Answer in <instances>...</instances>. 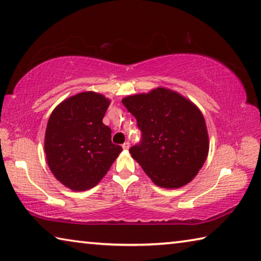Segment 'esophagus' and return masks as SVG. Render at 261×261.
<instances>
[{
	"label": "esophagus",
	"mask_w": 261,
	"mask_h": 261,
	"mask_svg": "<svg viewBox=\"0 0 261 261\" xmlns=\"http://www.w3.org/2000/svg\"><path fill=\"white\" fill-rule=\"evenodd\" d=\"M122 147H123V149H129V147H130L129 141H125V143L122 145Z\"/></svg>",
	"instance_id": "1"
}]
</instances>
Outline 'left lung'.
I'll list each match as a JSON object with an SVG mask.
<instances>
[{
	"mask_svg": "<svg viewBox=\"0 0 261 261\" xmlns=\"http://www.w3.org/2000/svg\"><path fill=\"white\" fill-rule=\"evenodd\" d=\"M141 140L129 151L158 187L177 189L194 178L208 154V134L199 108L175 91L158 87L122 100Z\"/></svg>",
	"mask_w": 261,
	"mask_h": 261,
	"instance_id": "8db88e82",
	"label": "left lung"
}]
</instances>
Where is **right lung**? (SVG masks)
<instances>
[{
    "label": "right lung",
    "mask_w": 261,
    "mask_h": 261,
    "mask_svg": "<svg viewBox=\"0 0 261 261\" xmlns=\"http://www.w3.org/2000/svg\"><path fill=\"white\" fill-rule=\"evenodd\" d=\"M109 103L102 94L83 92L62 101L48 120V167L56 179L73 191L95 187L122 152L112 143L110 127L102 123Z\"/></svg>",
    "instance_id": "right-lung-1"
}]
</instances>
